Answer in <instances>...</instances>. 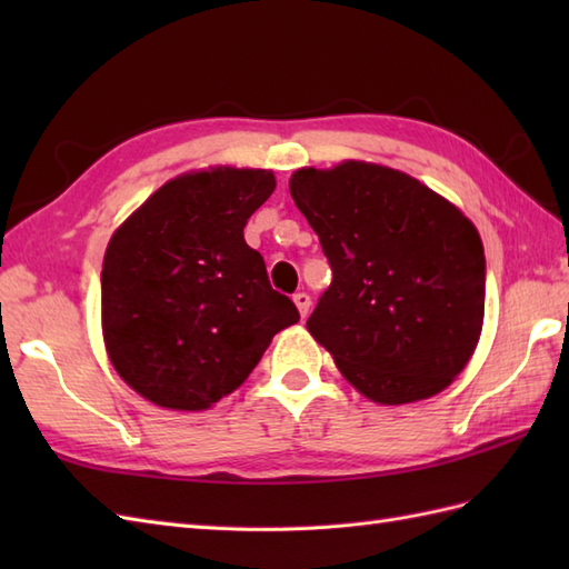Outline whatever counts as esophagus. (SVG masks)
Instances as JSON below:
<instances>
[{"label":"esophagus","instance_id":"34e87169","mask_svg":"<svg viewBox=\"0 0 569 569\" xmlns=\"http://www.w3.org/2000/svg\"><path fill=\"white\" fill-rule=\"evenodd\" d=\"M293 303L298 306V310H300V316H308L310 312V296L306 293V291H298L296 296H293Z\"/></svg>","mask_w":569,"mask_h":569}]
</instances>
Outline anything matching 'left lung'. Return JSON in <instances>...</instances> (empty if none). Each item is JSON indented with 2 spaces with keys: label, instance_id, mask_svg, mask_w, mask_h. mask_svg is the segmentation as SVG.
I'll return each instance as SVG.
<instances>
[{
  "label": "left lung",
  "instance_id": "8db88e82",
  "mask_svg": "<svg viewBox=\"0 0 569 569\" xmlns=\"http://www.w3.org/2000/svg\"><path fill=\"white\" fill-rule=\"evenodd\" d=\"M291 196L332 269L308 330L342 377L386 406L442 391L485 320L477 227L420 180L373 163L300 168Z\"/></svg>",
  "mask_w": 569,
  "mask_h": 569
}]
</instances>
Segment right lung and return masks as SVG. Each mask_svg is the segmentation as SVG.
<instances>
[{"mask_svg": "<svg viewBox=\"0 0 569 569\" xmlns=\"http://www.w3.org/2000/svg\"><path fill=\"white\" fill-rule=\"evenodd\" d=\"M271 171L212 168L168 180L117 229L102 263L112 365L156 406L202 410L232 393L273 335L300 320L244 241Z\"/></svg>", "mask_w": 569, "mask_h": 569, "instance_id": "obj_1", "label": "right lung"}]
</instances>
